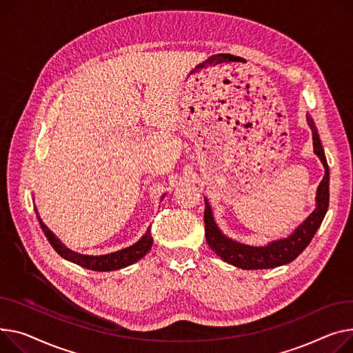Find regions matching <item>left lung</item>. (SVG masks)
Segmentation results:
<instances>
[{"label":"left lung","mask_w":353,"mask_h":353,"mask_svg":"<svg viewBox=\"0 0 353 353\" xmlns=\"http://www.w3.org/2000/svg\"><path fill=\"white\" fill-rule=\"evenodd\" d=\"M308 125L312 130L314 137V150L323 163L325 176L318 187L316 193V208L310 214V217L305 220L288 239L272 241L267 247H250L240 243L232 241L224 237L221 231L219 230L217 224L213 220L211 214V208L208 201H205L204 210V227H205V241L221 260L236 265L243 270H264V268H274L288 264L294 261L295 258L308 247L311 240L314 239L316 230L319 228L326 211L330 205V168H327L326 157L323 153V148L321 143V139L312 117L308 116Z\"/></svg>","instance_id":"8db88e82"}]
</instances>
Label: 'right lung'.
<instances>
[{
	"instance_id": "obj_1",
	"label": "right lung",
	"mask_w": 353,
	"mask_h": 353,
	"mask_svg": "<svg viewBox=\"0 0 353 353\" xmlns=\"http://www.w3.org/2000/svg\"><path fill=\"white\" fill-rule=\"evenodd\" d=\"M35 213H37V219L39 221V225L43 231V234L48 239L50 244L54 247V250L68 261H72L83 268L88 270H93V271H113V270H121L123 267H128L136 261H139L140 258L145 256L149 250L152 248V243H153V237L150 234V227L148 228L145 236L140 239L136 244H133L132 247H128L125 250H121L117 252H112L108 255H101V256H89V255H81L77 254L74 251H69L68 248H65L61 241L54 236L51 232V230H48L41 217L38 216V211L35 208Z\"/></svg>"
}]
</instances>
